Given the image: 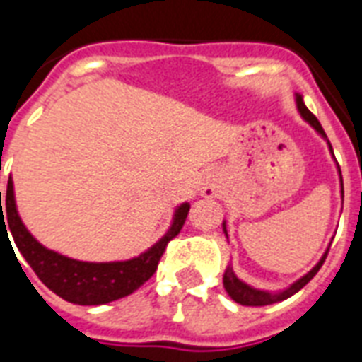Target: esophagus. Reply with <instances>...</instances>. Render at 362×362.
I'll list each match as a JSON object with an SVG mask.
<instances>
[{
	"label": "esophagus",
	"instance_id": "obj_1",
	"mask_svg": "<svg viewBox=\"0 0 362 362\" xmlns=\"http://www.w3.org/2000/svg\"><path fill=\"white\" fill-rule=\"evenodd\" d=\"M201 195H203V197H206V199L216 197V186H214V184H212V182H206V184L203 186V189H201Z\"/></svg>",
	"mask_w": 362,
	"mask_h": 362
}]
</instances>
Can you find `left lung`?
I'll list each match as a JSON object with an SVG mask.
<instances>
[{"instance_id":"left-lung-1","label":"left lung","mask_w":362,"mask_h":362,"mask_svg":"<svg viewBox=\"0 0 362 362\" xmlns=\"http://www.w3.org/2000/svg\"><path fill=\"white\" fill-rule=\"evenodd\" d=\"M295 105H297L298 115L303 116V120L306 122V124H308L310 127H312V129H314L315 133H317V135H320L321 139L327 142L329 152H331L332 159H334V152H332V146H331V142H329V139H327L325 131H323L321 124L317 122V118H315V116L308 110V107L304 105V98L298 92L295 93ZM334 163H337V159H334ZM337 170H338V176H340V197H342V203H344V182H342V173H340V167H338V163H337ZM221 229H223V235H226V238H227L226 220H223V223H221ZM331 242H329V246H327V250L320 257V261H317V263H315L314 267H312V269L306 272V274H303L300 278H298V280H295L293 284H289L287 287H284V289H278V291H269V289H259V287L250 286V284H246V281L240 280V278L235 274V270H233L231 263H229L227 264L226 272H223V287H226L227 295H229V297H231L235 303L242 304V306H267V304H274V303H280V300H286V298H289L297 291H300V289H303V287L306 286V284H308V281L312 280L315 274H317V270L321 269V264H323V261H325V257H327V253H329Z\"/></svg>"}]
</instances>
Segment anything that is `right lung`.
Instances as JSON below:
<instances>
[{"label": "right lung", "instance_id": "right-lung-1", "mask_svg": "<svg viewBox=\"0 0 362 362\" xmlns=\"http://www.w3.org/2000/svg\"><path fill=\"white\" fill-rule=\"evenodd\" d=\"M189 203H180L173 212L169 229L156 244L144 250L142 253L124 261H81V259L67 257L50 247L42 246L37 240L24 221L20 218L14 199L13 178L8 176L5 206H1L0 192V231L1 227L13 235L14 244L24 255L39 280L52 289L58 297L65 298L67 303L82 304V306H98L127 297L139 289L158 269L159 257L163 255L167 242L180 233L186 221ZM6 216H3L2 214Z\"/></svg>", "mask_w": 362, "mask_h": 362}]
</instances>
